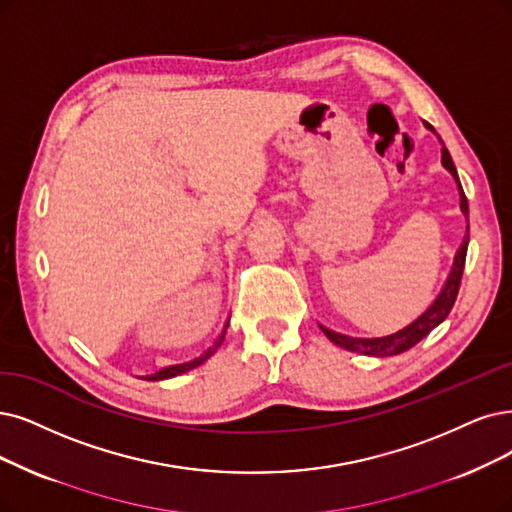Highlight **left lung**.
<instances>
[{
	"label": "left lung",
	"instance_id": "1",
	"mask_svg": "<svg viewBox=\"0 0 512 512\" xmlns=\"http://www.w3.org/2000/svg\"><path fill=\"white\" fill-rule=\"evenodd\" d=\"M424 124H426L428 130L434 132V128L428 122H424ZM434 135H437V132H434ZM439 141H441V137H439ZM441 162L449 170L451 177L456 179V183H458V189H460V208H462L464 217H468V200L464 196V189H462V183H460V177H458L456 164H453V160H451L449 151H447L443 141H441ZM466 251H468V230H466V236H464V240L460 244L456 257H453V268H451V272L447 276V282L443 285L439 297L432 301V306H428V310L420 318H415L413 323L407 325L405 329L396 331L392 335H386V337H371V339L335 333V331H329L323 325H320V329H323V333L331 339L335 346L344 348V350H350V352L367 354V356H394V354L407 352L409 348H413L415 344H418L420 339H424L434 327H439L443 320L447 318V314L451 312L453 304H456V297H458V291H460V282H462V274H464Z\"/></svg>",
	"mask_w": 512,
	"mask_h": 512
}]
</instances>
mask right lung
Masks as SVG:
<instances>
[{
	"label": "right lung",
	"instance_id": "right-lung-1",
	"mask_svg": "<svg viewBox=\"0 0 512 512\" xmlns=\"http://www.w3.org/2000/svg\"><path fill=\"white\" fill-rule=\"evenodd\" d=\"M227 325H230V323H225V327H223L221 335L217 337V342H215L211 348H208L206 352H202L198 358H194V361H187V363H181V365H170V367H164V369H160V371H156V373L143 375V380H149V382H160V380H168V377H177V375H181V373H185V371H192V369L200 367V365L206 361V358H211V356L215 354V350L221 346L223 337H225V331H227Z\"/></svg>",
	"mask_w": 512,
	"mask_h": 512
}]
</instances>
